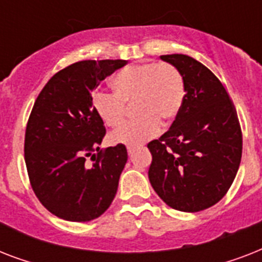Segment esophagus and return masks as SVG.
Instances as JSON below:
<instances>
[{"instance_id": "obj_1", "label": "esophagus", "mask_w": 262, "mask_h": 262, "mask_svg": "<svg viewBox=\"0 0 262 262\" xmlns=\"http://www.w3.org/2000/svg\"><path fill=\"white\" fill-rule=\"evenodd\" d=\"M133 152H135V147H127V154H129V155H132Z\"/></svg>"}]
</instances>
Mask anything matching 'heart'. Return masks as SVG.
I'll list each match as a JSON object with an SVG mask.
<instances>
[{
  "mask_svg": "<svg viewBox=\"0 0 262 262\" xmlns=\"http://www.w3.org/2000/svg\"><path fill=\"white\" fill-rule=\"evenodd\" d=\"M113 95L96 91L91 98L92 110L108 127H118L125 119V106L135 103L137 121L110 136L113 144L137 147L154 139L178 115L185 99L181 72L171 63H141L118 71L110 80Z\"/></svg>",
  "mask_w": 262,
  "mask_h": 262,
  "instance_id": "b5f03b06",
  "label": "heart"
}]
</instances>
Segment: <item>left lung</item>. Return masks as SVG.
<instances>
[{"instance_id": "1", "label": "left lung", "mask_w": 262, "mask_h": 262, "mask_svg": "<svg viewBox=\"0 0 262 262\" xmlns=\"http://www.w3.org/2000/svg\"><path fill=\"white\" fill-rule=\"evenodd\" d=\"M160 59L181 72L185 99L170 130L148 144V178L168 207L204 211L223 199L239 168L238 115L223 84L205 65L185 54Z\"/></svg>"}]
</instances>
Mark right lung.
Returning <instances> with one entry per match:
<instances>
[{
  "label": "right lung",
  "instance_id": "1",
  "mask_svg": "<svg viewBox=\"0 0 262 262\" xmlns=\"http://www.w3.org/2000/svg\"><path fill=\"white\" fill-rule=\"evenodd\" d=\"M126 63L123 59L73 63L55 73L35 100L26 129L27 171L39 201L61 219H96L117 194L126 147L99 148L106 127L92 110L91 94ZM88 156L94 159L91 168L85 164Z\"/></svg>",
  "mask_w": 262,
  "mask_h": 262
}]
</instances>
